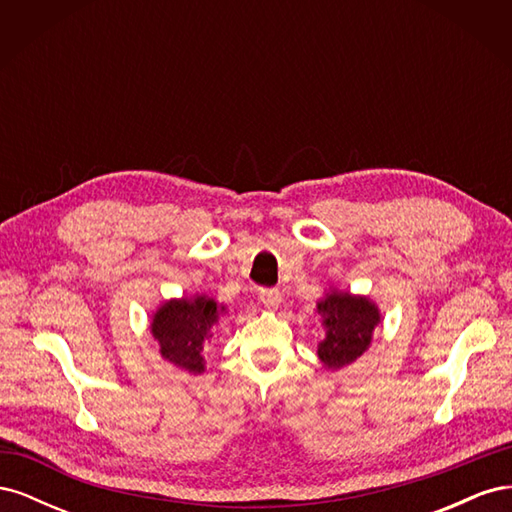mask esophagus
Returning <instances> with one entry per match:
<instances>
[{
  "instance_id": "34e87169",
  "label": "esophagus",
  "mask_w": 512,
  "mask_h": 512,
  "mask_svg": "<svg viewBox=\"0 0 512 512\" xmlns=\"http://www.w3.org/2000/svg\"><path fill=\"white\" fill-rule=\"evenodd\" d=\"M258 297L262 303H265L267 309H277L282 305V292L277 288H262L258 292Z\"/></svg>"
}]
</instances>
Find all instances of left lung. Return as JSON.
<instances>
[{"mask_svg": "<svg viewBox=\"0 0 512 512\" xmlns=\"http://www.w3.org/2000/svg\"><path fill=\"white\" fill-rule=\"evenodd\" d=\"M322 318L324 339L318 344V359L327 369H342L354 363L371 346L380 322L378 305L363 294L329 288L316 305Z\"/></svg>", "mask_w": 512, "mask_h": 512, "instance_id": "8db88e82", "label": "left lung"}]
</instances>
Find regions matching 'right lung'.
<instances>
[{
  "instance_id": "obj_1",
  "label": "right lung",
  "mask_w": 512,
  "mask_h": 512,
  "mask_svg": "<svg viewBox=\"0 0 512 512\" xmlns=\"http://www.w3.org/2000/svg\"><path fill=\"white\" fill-rule=\"evenodd\" d=\"M224 312L226 305H218L207 294L162 303L151 316L149 327L153 339L160 344L162 359L194 376L203 374L205 342L213 335L215 324Z\"/></svg>"
}]
</instances>
